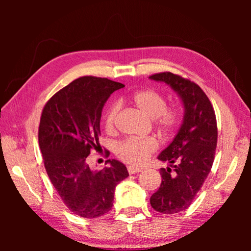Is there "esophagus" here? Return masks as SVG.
<instances>
[{
	"mask_svg": "<svg viewBox=\"0 0 251 251\" xmlns=\"http://www.w3.org/2000/svg\"><path fill=\"white\" fill-rule=\"evenodd\" d=\"M127 169H128V173L130 174V175H134V174H137V173L142 172V168L135 167V166H128V167H127Z\"/></svg>",
	"mask_w": 251,
	"mask_h": 251,
	"instance_id": "34e87169",
	"label": "esophagus"
}]
</instances>
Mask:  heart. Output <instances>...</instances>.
I'll return each instance as SVG.
<instances>
[{
  "mask_svg": "<svg viewBox=\"0 0 251 251\" xmlns=\"http://www.w3.org/2000/svg\"><path fill=\"white\" fill-rule=\"evenodd\" d=\"M131 103L150 120H156V124L161 130L172 131L175 128L179 114L175 109H167L166 100L159 93L152 90L139 91L131 96ZM120 110V104L114 103L106 110L104 123L108 131L114 129L115 121ZM158 148V143L151 137L128 138L123 141L116 147V152L120 158L130 164H143L151 152Z\"/></svg>",
  "mask_w": 251,
  "mask_h": 251,
  "instance_id": "obj_1",
  "label": "heart"
}]
</instances>
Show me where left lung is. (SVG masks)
Listing matches in <instances>:
<instances>
[{
  "label": "left lung",
  "instance_id": "left-lung-1",
  "mask_svg": "<svg viewBox=\"0 0 251 251\" xmlns=\"http://www.w3.org/2000/svg\"><path fill=\"white\" fill-rule=\"evenodd\" d=\"M150 79L167 84L184 107L176 136L157 157L168 166L160 169V187L151 197L156 211L177 214L192 205L210 173L217 146V123L210 100L197 84L169 72L151 75Z\"/></svg>",
  "mask_w": 251,
  "mask_h": 251
}]
</instances>
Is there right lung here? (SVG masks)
Wrapping results in <instances>:
<instances>
[{"label":"right lung","instance_id":"obj_1","mask_svg":"<svg viewBox=\"0 0 251 251\" xmlns=\"http://www.w3.org/2000/svg\"><path fill=\"white\" fill-rule=\"evenodd\" d=\"M124 86L107 78L84 76L58 91L42 112L39 144L46 173L67 208L79 217L107 214L117 184L129 176L120 160L107 159L108 166L100 172L87 164L91 151L100 146L104 105L112 93Z\"/></svg>","mask_w":251,"mask_h":251}]
</instances>
